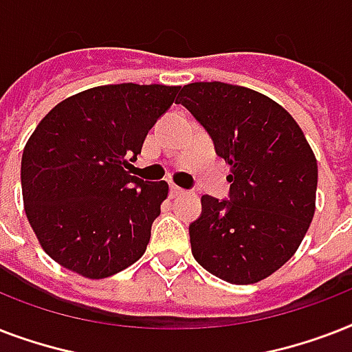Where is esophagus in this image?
Listing matches in <instances>:
<instances>
[{
    "label": "esophagus",
    "mask_w": 352,
    "mask_h": 352,
    "mask_svg": "<svg viewBox=\"0 0 352 352\" xmlns=\"http://www.w3.org/2000/svg\"><path fill=\"white\" fill-rule=\"evenodd\" d=\"M184 190H182V188H179V186H175V184H173V186L170 188V195L171 197H181V195H184Z\"/></svg>",
    "instance_id": "1"
}]
</instances>
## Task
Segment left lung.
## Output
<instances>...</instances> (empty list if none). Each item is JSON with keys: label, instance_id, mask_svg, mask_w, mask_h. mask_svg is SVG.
Instances as JSON below:
<instances>
[{"label": "left lung", "instance_id": "left-lung-1", "mask_svg": "<svg viewBox=\"0 0 352 352\" xmlns=\"http://www.w3.org/2000/svg\"><path fill=\"white\" fill-rule=\"evenodd\" d=\"M179 102L230 164L232 201L203 195L190 225L195 261L234 285L257 283L294 256L316 210L318 162L311 144L272 98L223 82H193Z\"/></svg>", "mask_w": 352, "mask_h": 352}]
</instances>
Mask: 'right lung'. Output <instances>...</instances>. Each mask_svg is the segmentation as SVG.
I'll use <instances>...</instances> for the list:
<instances>
[{"label": "right lung", "instance_id": "add662e5", "mask_svg": "<svg viewBox=\"0 0 352 352\" xmlns=\"http://www.w3.org/2000/svg\"><path fill=\"white\" fill-rule=\"evenodd\" d=\"M181 85H98L69 96L36 126L21 157L25 215L51 259L104 279L146 252L168 182L129 175Z\"/></svg>", "mask_w": 352, "mask_h": 352}]
</instances>
